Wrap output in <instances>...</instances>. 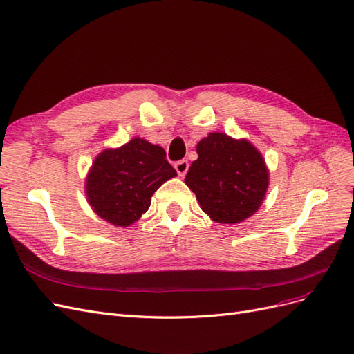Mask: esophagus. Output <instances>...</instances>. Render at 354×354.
I'll use <instances>...</instances> for the list:
<instances>
[{
  "label": "esophagus",
  "mask_w": 354,
  "mask_h": 354,
  "mask_svg": "<svg viewBox=\"0 0 354 354\" xmlns=\"http://www.w3.org/2000/svg\"><path fill=\"white\" fill-rule=\"evenodd\" d=\"M174 168H176V171H177V174H178L180 177H183V176L187 173V169H189V162H187L186 159L178 160V162H176Z\"/></svg>",
  "instance_id": "obj_1"
}]
</instances>
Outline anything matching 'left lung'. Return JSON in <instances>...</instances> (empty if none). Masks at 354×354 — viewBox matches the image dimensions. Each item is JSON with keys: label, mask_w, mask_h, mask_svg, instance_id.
Wrapping results in <instances>:
<instances>
[{"label": "left lung", "mask_w": 354, "mask_h": 354, "mask_svg": "<svg viewBox=\"0 0 354 354\" xmlns=\"http://www.w3.org/2000/svg\"><path fill=\"white\" fill-rule=\"evenodd\" d=\"M185 183L201 209L221 224H236L259 211L269 187L266 160L246 138L209 133L196 146Z\"/></svg>", "instance_id": "8db88e82"}]
</instances>
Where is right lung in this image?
Wrapping results in <instances>:
<instances>
[{"label":"right lung","instance_id":"1","mask_svg":"<svg viewBox=\"0 0 354 354\" xmlns=\"http://www.w3.org/2000/svg\"><path fill=\"white\" fill-rule=\"evenodd\" d=\"M176 176L162 147L134 137L95 156L85 177V196L100 218L128 227L149 209L155 192Z\"/></svg>","mask_w":354,"mask_h":354}]
</instances>
